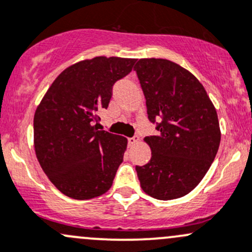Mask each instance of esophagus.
Instances as JSON below:
<instances>
[{"instance_id":"1","label":"esophagus","mask_w":252,"mask_h":252,"mask_svg":"<svg viewBox=\"0 0 252 252\" xmlns=\"http://www.w3.org/2000/svg\"><path fill=\"white\" fill-rule=\"evenodd\" d=\"M139 141V136H133V137H129L128 139V145L129 146H134L136 142Z\"/></svg>"}]
</instances>
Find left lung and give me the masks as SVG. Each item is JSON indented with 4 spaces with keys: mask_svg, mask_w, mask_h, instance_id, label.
<instances>
[{
    "mask_svg": "<svg viewBox=\"0 0 252 252\" xmlns=\"http://www.w3.org/2000/svg\"><path fill=\"white\" fill-rule=\"evenodd\" d=\"M157 135L145 137L152 156L136 165L141 189L170 200L189 194L213 164L221 141L219 118L199 81L165 59H140L134 67Z\"/></svg>",
    "mask_w": 252,
    "mask_h": 252,
    "instance_id": "1",
    "label": "left lung"
}]
</instances>
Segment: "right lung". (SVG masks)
<instances>
[{
	"label": "right lung",
	"mask_w": 252,
	"mask_h": 252,
	"mask_svg": "<svg viewBox=\"0 0 252 252\" xmlns=\"http://www.w3.org/2000/svg\"><path fill=\"white\" fill-rule=\"evenodd\" d=\"M135 59L96 57L63 70L37 107L33 139L37 159L60 192L84 200L112 186L126 139L97 130L116 82L130 73Z\"/></svg>",
	"instance_id": "add662e5"
}]
</instances>
